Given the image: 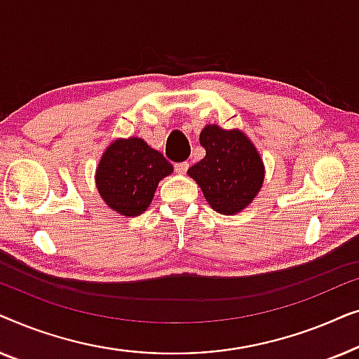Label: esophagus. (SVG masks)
I'll return each mask as SVG.
<instances>
[{"label": "esophagus", "mask_w": 359, "mask_h": 359, "mask_svg": "<svg viewBox=\"0 0 359 359\" xmlns=\"http://www.w3.org/2000/svg\"><path fill=\"white\" fill-rule=\"evenodd\" d=\"M188 168H189L188 161H181V163H176L175 165V170H176V173H178V175H186V171H188Z\"/></svg>", "instance_id": "obj_1"}]
</instances>
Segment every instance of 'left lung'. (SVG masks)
I'll use <instances>...</instances> for the list:
<instances>
[{"label":"left lung","instance_id":"left-lung-1","mask_svg":"<svg viewBox=\"0 0 359 359\" xmlns=\"http://www.w3.org/2000/svg\"><path fill=\"white\" fill-rule=\"evenodd\" d=\"M205 156L188 170L205 201L219 214L233 215L252 204L264 181V163L257 147L240 129L208 124L201 130Z\"/></svg>","mask_w":359,"mask_h":359}]
</instances>
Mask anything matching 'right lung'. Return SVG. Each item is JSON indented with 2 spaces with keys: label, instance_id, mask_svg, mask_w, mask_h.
Listing matches in <instances>:
<instances>
[{
  "label": "right lung",
  "instance_id": "right-lung-1",
  "mask_svg": "<svg viewBox=\"0 0 359 359\" xmlns=\"http://www.w3.org/2000/svg\"><path fill=\"white\" fill-rule=\"evenodd\" d=\"M173 173V165L140 137L116 139L106 147L96 166V188L117 214H144L158 183Z\"/></svg>",
  "mask_w": 359,
  "mask_h": 359
}]
</instances>
